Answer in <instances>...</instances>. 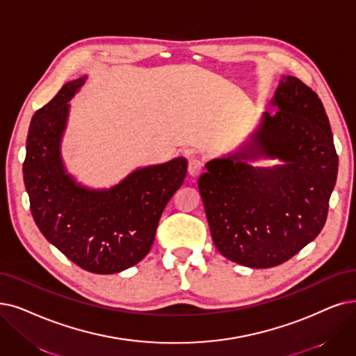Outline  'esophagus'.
<instances>
[{
	"instance_id": "1",
	"label": "esophagus",
	"mask_w": 356,
	"mask_h": 356,
	"mask_svg": "<svg viewBox=\"0 0 356 356\" xmlns=\"http://www.w3.org/2000/svg\"><path fill=\"white\" fill-rule=\"evenodd\" d=\"M202 169H203V161L200 158H197V156H191L188 159V168H187L190 177H197L202 172Z\"/></svg>"
}]
</instances>
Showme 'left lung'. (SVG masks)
Segmentation results:
<instances>
[{"instance_id":"8db88e82","label":"left lung","mask_w":356,"mask_h":356,"mask_svg":"<svg viewBox=\"0 0 356 356\" xmlns=\"http://www.w3.org/2000/svg\"><path fill=\"white\" fill-rule=\"evenodd\" d=\"M270 105L245 143L209 161L198 178L213 243L227 260L275 267L323 229L339 159L329 118L316 92L282 76ZM277 159L261 168L249 162Z\"/></svg>"}]
</instances>
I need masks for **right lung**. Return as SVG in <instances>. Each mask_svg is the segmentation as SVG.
<instances>
[{
  "instance_id": "1",
  "label": "right lung",
  "mask_w": 356,
  "mask_h": 356,
  "mask_svg": "<svg viewBox=\"0 0 356 356\" xmlns=\"http://www.w3.org/2000/svg\"><path fill=\"white\" fill-rule=\"evenodd\" d=\"M86 76L65 83L36 111L26 140L23 178L39 231L79 267L112 275L150 251L162 211L182 186L187 159L138 168L117 186L96 190L70 175L61 158L70 101Z\"/></svg>"
}]
</instances>
